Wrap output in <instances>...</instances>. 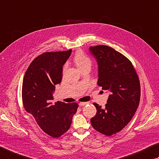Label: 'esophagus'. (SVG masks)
<instances>
[{
	"instance_id": "34e87169",
	"label": "esophagus",
	"mask_w": 159,
	"mask_h": 159,
	"mask_svg": "<svg viewBox=\"0 0 159 159\" xmlns=\"http://www.w3.org/2000/svg\"><path fill=\"white\" fill-rule=\"evenodd\" d=\"M88 102H80L79 103V105L80 106H85V105H86V104H88Z\"/></svg>"
}]
</instances>
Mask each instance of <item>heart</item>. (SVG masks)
<instances>
[{
  "instance_id": "b5f03b06",
  "label": "heart",
  "mask_w": 159,
  "mask_h": 159,
  "mask_svg": "<svg viewBox=\"0 0 159 159\" xmlns=\"http://www.w3.org/2000/svg\"><path fill=\"white\" fill-rule=\"evenodd\" d=\"M74 62L80 71L84 70L86 67H91L92 66L91 59L81 51L77 52L75 55L74 57ZM65 68L66 65L65 66Z\"/></svg>"
}]
</instances>
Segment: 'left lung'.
I'll return each instance as SVG.
<instances>
[{"label":"left lung","mask_w":159,"mask_h":159,"mask_svg":"<svg viewBox=\"0 0 159 159\" xmlns=\"http://www.w3.org/2000/svg\"><path fill=\"white\" fill-rule=\"evenodd\" d=\"M89 51L99 66L98 85L111 92L104 108L93 103L97 114L91 125L98 132L110 136L122 131L136 111L140 98L139 78L132 62L114 48L98 45Z\"/></svg>","instance_id":"8db88e82"}]
</instances>
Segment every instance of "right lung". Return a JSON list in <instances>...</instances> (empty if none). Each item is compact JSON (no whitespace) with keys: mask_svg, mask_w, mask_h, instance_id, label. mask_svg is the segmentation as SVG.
I'll return each mask as SVG.
<instances>
[{"mask_svg":"<svg viewBox=\"0 0 159 159\" xmlns=\"http://www.w3.org/2000/svg\"><path fill=\"white\" fill-rule=\"evenodd\" d=\"M71 49L45 52L35 57L27 69L22 85V102L43 131L59 138L70 128L79 105L76 102L52 103L55 86L61 83L63 65Z\"/></svg>","mask_w":159,"mask_h":159,"instance_id":"right-lung-1","label":"right lung"}]
</instances>
